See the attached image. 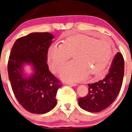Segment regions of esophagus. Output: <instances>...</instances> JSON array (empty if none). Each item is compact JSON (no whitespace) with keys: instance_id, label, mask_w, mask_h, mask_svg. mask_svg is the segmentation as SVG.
I'll use <instances>...</instances> for the list:
<instances>
[{"instance_id":"esophagus-1","label":"esophagus","mask_w":132,"mask_h":132,"mask_svg":"<svg viewBox=\"0 0 132 132\" xmlns=\"http://www.w3.org/2000/svg\"><path fill=\"white\" fill-rule=\"evenodd\" d=\"M65 84L68 85H70V86H76L77 85L76 84H75V83H72V82H65Z\"/></svg>"}]
</instances>
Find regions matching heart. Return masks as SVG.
Masks as SVG:
<instances>
[{"instance_id": "b5f03b06", "label": "heart", "mask_w": 132, "mask_h": 132, "mask_svg": "<svg viewBox=\"0 0 132 132\" xmlns=\"http://www.w3.org/2000/svg\"><path fill=\"white\" fill-rule=\"evenodd\" d=\"M71 55L75 61L67 64L62 70L63 78L78 82L92 75L97 79L104 75L112 56L111 41L105 38L97 39L81 35L68 38L62 44L54 43L47 53L53 71L58 73Z\"/></svg>"}]
</instances>
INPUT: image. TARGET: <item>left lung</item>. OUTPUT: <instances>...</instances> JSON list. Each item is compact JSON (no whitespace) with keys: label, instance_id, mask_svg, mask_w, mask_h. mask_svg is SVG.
Masks as SVG:
<instances>
[{"label":"left lung","instance_id":"8db88e82","mask_svg":"<svg viewBox=\"0 0 132 132\" xmlns=\"http://www.w3.org/2000/svg\"><path fill=\"white\" fill-rule=\"evenodd\" d=\"M124 73L123 56L118 52L105 77L97 82L88 84V94L79 98V106L91 112H98L109 107L120 93Z\"/></svg>","mask_w":132,"mask_h":132}]
</instances>
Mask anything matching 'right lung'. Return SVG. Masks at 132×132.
Listing matches in <instances>:
<instances>
[{
	"mask_svg": "<svg viewBox=\"0 0 132 132\" xmlns=\"http://www.w3.org/2000/svg\"><path fill=\"white\" fill-rule=\"evenodd\" d=\"M54 36L48 32H34L15 41L8 63L9 79L15 97L25 109L43 114L57 103L56 95L60 82L48 70V49ZM25 64L31 66L33 73L26 76Z\"/></svg>",
	"mask_w": 132,
	"mask_h": 132,
	"instance_id": "right-lung-1",
	"label": "right lung"
}]
</instances>
